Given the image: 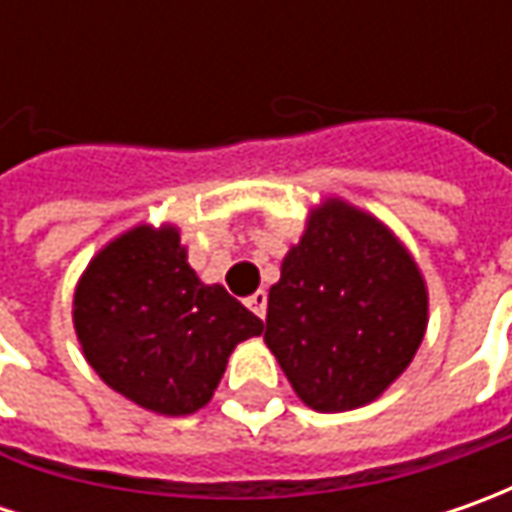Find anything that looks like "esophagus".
<instances>
[{
    "label": "esophagus",
    "mask_w": 512,
    "mask_h": 512,
    "mask_svg": "<svg viewBox=\"0 0 512 512\" xmlns=\"http://www.w3.org/2000/svg\"><path fill=\"white\" fill-rule=\"evenodd\" d=\"M247 307L259 316V319H265L267 316V293L265 290H256L253 296H247Z\"/></svg>",
    "instance_id": "obj_1"
}]
</instances>
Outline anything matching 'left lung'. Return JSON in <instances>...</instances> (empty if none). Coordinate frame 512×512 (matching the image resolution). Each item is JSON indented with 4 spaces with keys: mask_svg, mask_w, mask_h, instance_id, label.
I'll use <instances>...</instances> for the list:
<instances>
[{
    "mask_svg": "<svg viewBox=\"0 0 512 512\" xmlns=\"http://www.w3.org/2000/svg\"><path fill=\"white\" fill-rule=\"evenodd\" d=\"M427 282L404 242L362 207L327 196L282 259L265 344L296 396L319 413L379 399L427 330Z\"/></svg>",
    "mask_w": 512,
    "mask_h": 512,
    "instance_id": "left-lung-1",
    "label": "left lung"
}]
</instances>
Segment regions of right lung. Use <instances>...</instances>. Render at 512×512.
Here are the masks:
<instances>
[{"instance_id": "add662e5", "label": "right lung", "mask_w": 512, "mask_h": 512, "mask_svg": "<svg viewBox=\"0 0 512 512\" xmlns=\"http://www.w3.org/2000/svg\"><path fill=\"white\" fill-rule=\"evenodd\" d=\"M73 330L110 390L159 416H190L213 399L236 344L262 333V319L196 276L179 227L142 222L79 276Z\"/></svg>"}]
</instances>
